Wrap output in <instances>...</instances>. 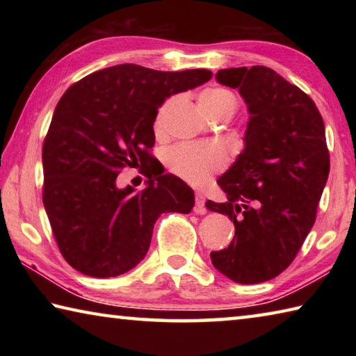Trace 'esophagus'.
<instances>
[{
	"label": "esophagus",
	"mask_w": 356,
	"mask_h": 356,
	"mask_svg": "<svg viewBox=\"0 0 356 356\" xmlns=\"http://www.w3.org/2000/svg\"><path fill=\"white\" fill-rule=\"evenodd\" d=\"M195 212L197 213V215H204L207 212L206 210V200H204V196L201 195L200 191H196V195H195Z\"/></svg>",
	"instance_id": "esophagus-1"
}]
</instances>
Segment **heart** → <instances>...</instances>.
Instances as JSON below:
<instances>
[{"mask_svg":"<svg viewBox=\"0 0 356 356\" xmlns=\"http://www.w3.org/2000/svg\"><path fill=\"white\" fill-rule=\"evenodd\" d=\"M176 99L166 100L156 113L155 131L165 127V118ZM200 108L206 114L231 113L237 108V97L226 88H210L200 95ZM166 165L170 170L191 184H202L213 172L226 166V155L220 147L210 144H179L166 154Z\"/></svg>","mask_w":356,"mask_h":356,"instance_id":"b5f03b06","label":"heart"}]
</instances>
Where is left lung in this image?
Returning <instances> with one entry per match:
<instances>
[{
    "instance_id": "obj_1",
    "label": "left lung",
    "mask_w": 356,
    "mask_h": 356,
    "mask_svg": "<svg viewBox=\"0 0 356 356\" xmlns=\"http://www.w3.org/2000/svg\"><path fill=\"white\" fill-rule=\"evenodd\" d=\"M215 78L238 89L250 118L243 150L218 179L226 201L206 202L236 226L210 259L229 280L257 284L284 272L314 226L330 172L325 125L309 95L273 69H221Z\"/></svg>"
}]
</instances>
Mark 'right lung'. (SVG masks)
Segmentation results:
<instances>
[{"instance_id": "add662e5", "label": "right lung", "mask_w": 356, "mask_h": 356, "mask_svg": "<svg viewBox=\"0 0 356 356\" xmlns=\"http://www.w3.org/2000/svg\"><path fill=\"white\" fill-rule=\"evenodd\" d=\"M212 72H160L119 64L84 76L58 102L42 147L44 207L59 251L78 272L113 278L147 254L156 218L190 213L195 193L149 154L159 108L207 83ZM125 165L143 167L147 188L119 189Z\"/></svg>"}]
</instances>
